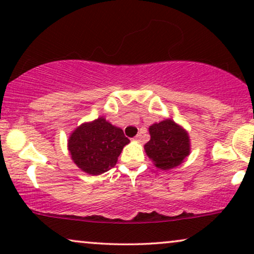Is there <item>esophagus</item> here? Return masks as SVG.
Here are the masks:
<instances>
[{"label": "esophagus", "mask_w": 254, "mask_h": 254, "mask_svg": "<svg viewBox=\"0 0 254 254\" xmlns=\"http://www.w3.org/2000/svg\"><path fill=\"white\" fill-rule=\"evenodd\" d=\"M141 139H142V134L141 133L136 134V135L134 136V140H135V141H141Z\"/></svg>", "instance_id": "34e87169"}]
</instances>
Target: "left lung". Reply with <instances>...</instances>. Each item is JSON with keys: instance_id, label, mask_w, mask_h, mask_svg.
Segmentation results:
<instances>
[{"instance_id": "left-lung-1", "label": "left lung", "mask_w": 254, "mask_h": 254, "mask_svg": "<svg viewBox=\"0 0 254 254\" xmlns=\"http://www.w3.org/2000/svg\"><path fill=\"white\" fill-rule=\"evenodd\" d=\"M149 134L145 151L158 168L177 167L190 154L189 134L171 119L149 127Z\"/></svg>"}]
</instances>
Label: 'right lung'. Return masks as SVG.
Returning a JSON list of instances; mask_svg holds the SVG:
<instances>
[{"mask_svg":"<svg viewBox=\"0 0 254 254\" xmlns=\"http://www.w3.org/2000/svg\"><path fill=\"white\" fill-rule=\"evenodd\" d=\"M129 142L124 130L105 118L81 125L71 133L68 149L75 164L86 173L99 175L114 167L118 156Z\"/></svg>","mask_w":254,"mask_h":254,"instance_id":"add662e5","label":"right lung"}]
</instances>
